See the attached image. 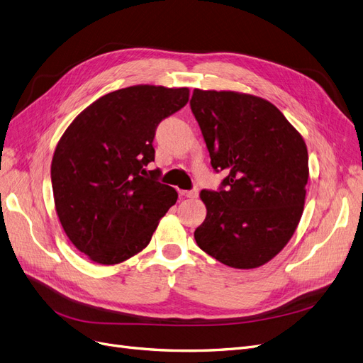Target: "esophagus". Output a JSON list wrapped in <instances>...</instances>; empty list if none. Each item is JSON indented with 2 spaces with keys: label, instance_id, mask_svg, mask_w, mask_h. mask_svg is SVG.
Returning <instances> with one entry per match:
<instances>
[{
  "label": "esophagus",
  "instance_id": "34e87169",
  "mask_svg": "<svg viewBox=\"0 0 363 363\" xmlns=\"http://www.w3.org/2000/svg\"><path fill=\"white\" fill-rule=\"evenodd\" d=\"M181 194H182V196H185V197L194 199V197H197V196H199V191H197V190H184V191H181Z\"/></svg>",
  "mask_w": 363,
  "mask_h": 363
}]
</instances>
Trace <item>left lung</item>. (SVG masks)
Instances as JSON below:
<instances>
[{
    "mask_svg": "<svg viewBox=\"0 0 363 363\" xmlns=\"http://www.w3.org/2000/svg\"><path fill=\"white\" fill-rule=\"evenodd\" d=\"M190 106L212 169L225 173L218 191H200L208 212L194 232L196 242L230 267H259L287 245L302 217L310 173L306 145L260 97L194 89Z\"/></svg>",
    "mask_w": 363,
    "mask_h": 363,
    "instance_id": "left-lung-1",
    "label": "left lung"
}]
</instances>
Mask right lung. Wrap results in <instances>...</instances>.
Returning a JSON list of instances; mask_svg holds the SVG:
<instances>
[{
	"instance_id": "1",
	"label": "right lung",
	"mask_w": 363,
	"mask_h": 363,
	"mask_svg": "<svg viewBox=\"0 0 363 363\" xmlns=\"http://www.w3.org/2000/svg\"><path fill=\"white\" fill-rule=\"evenodd\" d=\"M190 97L189 88L138 85L106 94L60 139L50 179L58 218L73 245L96 263L140 252L178 193L158 182L155 130Z\"/></svg>"
}]
</instances>
